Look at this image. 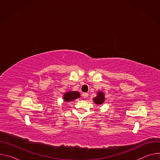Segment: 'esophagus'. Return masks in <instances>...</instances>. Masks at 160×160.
<instances>
[{"label":"esophagus","mask_w":160,"mask_h":160,"mask_svg":"<svg viewBox=\"0 0 160 160\" xmlns=\"http://www.w3.org/2000/svg\"><path fill=\"white\" fill-rule=\"evenodd\" d=\"M82 97L83 98H87L88 97V94L87 93H82Z\"/></svg>","instance_id":"1"}]
</instances>
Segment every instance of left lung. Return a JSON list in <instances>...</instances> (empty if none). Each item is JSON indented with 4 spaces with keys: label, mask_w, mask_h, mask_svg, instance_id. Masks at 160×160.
Segmentation results:
<instances>
[{
    "label": "left lung",
    "mask_w": 160,
    "mask_h": 160,
    "mask_svg": "<svg viewBox=\"0 0 160 160\" xmlns=\"http://www.w3.org/2000/svg\"><path fill=\"white\" fill-rule=\"evenodd\" d=\"M93 100L96 104L100 105L102 104L105 101L104 94L102 92H101V91H99V92H98L97 93V96L94 98Z\"/></svg>",
    "instance_id": "obj_1"
}]
</instances>
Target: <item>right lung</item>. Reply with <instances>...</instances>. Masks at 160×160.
I'll use <instances>...</instances> for the list:
<instances>
[{
  "label": "right lung",
  "mask_w": 160,
  "mask_h": 160,
  "mask_svg": "<svg viewBox=\"0 0 160 160\" xmlns=\"http://www.w3.org/2000/svg\"><path fill=\"white\" fill-rule=\"evenodd\" d=\"M80 97V94L77 91H68L64 94L63 99L66 102H70Z\"/></svg>",
  "instance_id": "obj_1"
}]
</instances>
